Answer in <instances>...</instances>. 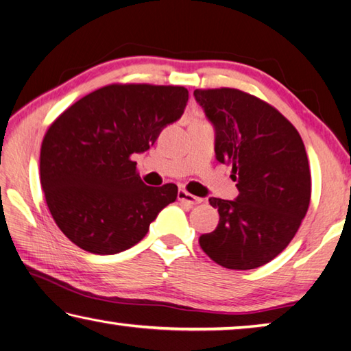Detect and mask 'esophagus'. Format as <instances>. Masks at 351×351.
Returning <instances> with one entry per match:
<instances>
[{
    "mask_svg": "<svg viewBox=\"0 0 351 351\" xmlns=\"http://www.w3.org/2000/svg\"><path fill=\"white\" fill-rule=\"evenodd\" d=\"M178 201L187 204V205H191V207H193V205L201 202L202 199L201 197H196V196H193L191 193H189V191H185V190L181 189L180 191H178Z\"/></svg>",
    "mask_w": 351,
    "mask_h": 351,
    "instance_id": "obj_1",
    "label": "esophagus"
}]
</instances>
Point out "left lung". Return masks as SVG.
Segmentation results:
<instances>
[{"label":"left lung","instance_id":"left-lung-1","mask_svg":"<svg viewBox=\"0 0 351 351\" xmlns=\"http://www.w3.org/2000/svg\"><path fill=\"white\" fill-rule=\"evenodd\" d=\"M216 129V158L230 164L236 201L210 197L219 225L199 237L207 256L228 269L269 263L293 236L311 204L312 180L298 130L269 103L236 88L195 89Z\"/></svg>","mask_w":351,"mask_h":351}]
</instances>
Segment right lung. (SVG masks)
Listing matches in <instances>:
<instances>
[{"label":"right lung","mask_w":351,"mask_h":351,"mask_svg":"<svg viewBox=\"0 0 351 351\" xmlns=\"http://www.w3.org/2000/svg\"><path fill=\"white\" fill-rule=\"evenodd\" d=\"M184 86L112 84L65 109L44 135L40 185L59 230L84 251L117 254L147 234L178 187H149L132 155L181 119Z\"/></svg>","instance_id":"1"}]
</instances>
